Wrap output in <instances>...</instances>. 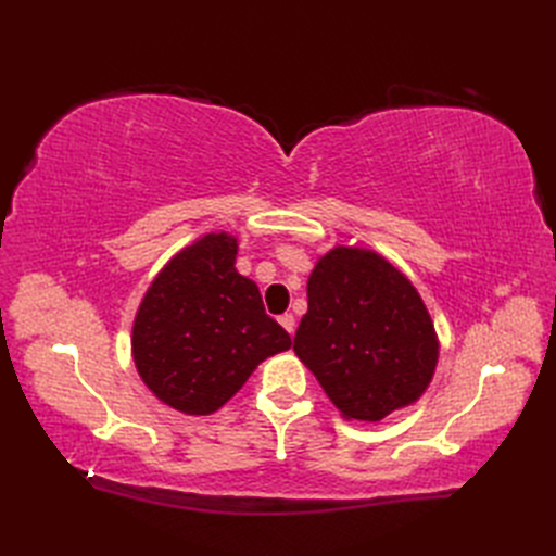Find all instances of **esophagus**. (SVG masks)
I'll use <instances>...</instances> for the list:
<instances>
[{
	"label": "esophagus",
	"instance_id": "1",
	"mask_svg": "<svg viewBox=\"0 0 556 556\" xmlns=\"http://www.w3.org/2000/svg\"><path fill=\"white\" fill-rule=\"evenodd\" d=\"M278 319H280V325H282L285 329H288L290 333H294V327H296V319H294V315H292V313H285V315H280Z\"/></svg>",
	"mask_w": 556,
	"mask_h": 556
}]
</instances>
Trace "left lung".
Listing matches in <instances>:
<instances>
[{
	"label": "left lung",
	"instance_id": "1",
	"mask_svg": "<svg viewBox=\"0 0 556 556\" xmlns=\"http://www.w3.org/2000/svg\"><path fill=\"white\" fill-rule=\"evenodd\" d=\"M294 352L345 419L380 422L427 392L439 336L422 296L392 262L336 245L308 276Z\"/></svg>",
	"mask_w": 556,
	"mask_h": 556
}]
</instances>
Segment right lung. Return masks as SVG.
Listing matches in <instances>:
<instances>
[{
	"instance_id": "right-lung-1",
	"label": "right lung",
	"mask_w": 556,
	"mask_h": 556,
	"mask_svg": "<svg viewBox=\"0 0 556 556\" xmlns=\"http://www.w3.org/2000/svg\"><path fill=\"white\" fill-rule=\"evenodd\" d=\"M239 241L211 231L164 264L131 327V357L146 387L185 415H211L292 339L237 271Z\"/></svg>"
}]
</instances>
